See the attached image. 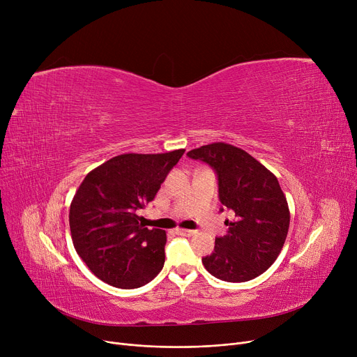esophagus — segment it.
<instances>
[{"label":"esophagus","mask_w":357,"mask_h":357,"mask_svg":"<svg viewBox=\"0 0 357 357\" xmlns=\"http://www.w3.org/2000/svg\"><path fill=\"white\" fill-rule=\"evenodd\" d=\"M176 233L181 234V236H194L195 231L194 230H185V229H176Z\"/></svg>","instance_id":"obj_1"}]
</instances>
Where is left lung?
Returning a JSON list of instances; mask_svg holds the SVG:
<instances>
[{
	"instance_id": "obj_1",
	"label": "left lung",
	"mask_w": 357,
	"mask_h": 357,
	"mask_svg": "<svg viewBox=\"0 0 357 357\" xmlns=\"http://www.w3.org/2000/svg\"><path fill=\"white\" fill-rule=\"evenodd\" d=\"M213 167L218 181L220 211L227 208L229 231L215 237L214 252L202 257L213 276L246 282L271 268L284 248L289 208L276 176L245 150L227 143L201 146L186 153Z\"/></svg>"
}]
</instances>
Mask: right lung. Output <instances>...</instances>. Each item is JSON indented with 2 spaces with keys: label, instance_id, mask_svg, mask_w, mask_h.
I'll return each instance as SVG.
<instances>
[{
  "label": "right lung",
  "instance_id": "obj_1",
  "mask_svg": "<svg viewBox=\"0 0 357 357\" xmlns=\"http://www.w3.org/2000/svg\"><path fill=\"white\" fill-rule=\"evenodd\" d=\"M183 152L120 155L82 181L69 210L72 241L89 271L105 284L140 288L162 271L166 233L144 227L137 211L155 199Z\"/></svg>",
  "mask_w": 357,
  "mask_h": 357
}]
</instances>
